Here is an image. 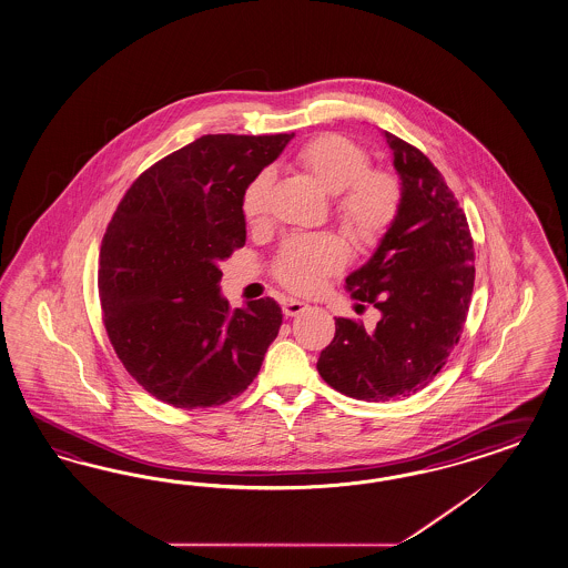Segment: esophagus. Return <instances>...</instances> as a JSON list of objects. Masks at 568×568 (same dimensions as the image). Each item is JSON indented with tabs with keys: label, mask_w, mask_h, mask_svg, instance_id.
Listing matches in <instances>:
<instances>
[{
	"label": "esophagus",
	"mask_w": 568,
	"mask_h": 568,
	"mask_svg": "<svg viewBox=\"0 0 568 568\" xmlns=\"http://www.w3.org/2000/svg\"><path fill=\"white\" fill-rule=\"evenodd\" d=\"M305 308L306 303H303V301H296V298H286V301L282 303V311H284V315H286V317H294V315L303 313Z\"/></svg>",
	"instance_id": "34e87169"
}]
</instances>
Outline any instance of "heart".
Segmentation results:
<instances>
[{"label":"heart","mask_w":568,"mask_h":568,"mask_svg":"<svg viewBox=\"0 0 568 568\" xmlns=\"http://www.w3.org/2000/svg\"><path fill=\"white\" fill-rule=\"evenodd\" d=\"M296 161L323 190L335 195V216L358 243H375L399 207V185L389 173L368 169L363 148L342 135H320L296 152ZM274 171L263 169L243 191V214L260 224L267 214ZM346 245L335 234L296 236L276 260V276L291 291H317L323 277L346 262Z\"/></svg>","instance_id":"1"}]
</instances>
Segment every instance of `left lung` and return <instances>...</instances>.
<instances>
[{
  "label": "left lung",
  "instance_id": "1",
  "mask_svg": "<svg viewBox=\"0 0 568 568\" xmlns=\"http://www.w3.org/2000/svg\"><path fill=\"white\" fill-rule=\"evenodd\" d=\"M399 176V207L375 253L348 277L354 298L373 303L377 327L335 320L321 377L348 397L392 402L422 389L459 342L474 291L466 214L420 150L383 131Z\"/></svg>",
  "mask_w": 568,
  "mask_h": 568
}]
</instances>
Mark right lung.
<instances>
[{
    "label": "right lung",
    "mask_w": 568,
    "mask_h": 568,
    "mask_svg": "<svg viewBox=\"0 0 568 568\" xmlns=\"http://www.w3.org/2000/svg\"><path fill=\"white\" fill-rule=\"evenodd\" d=\"M292 135H202L148 169L104 233L106 334L131 377L164 404H226L257 377L276 339L280 305L265 296L231 311L220 263L247 241L248 181Z\"/></svg>",
    "instance_id": "obj_1"
}]
</instances>
